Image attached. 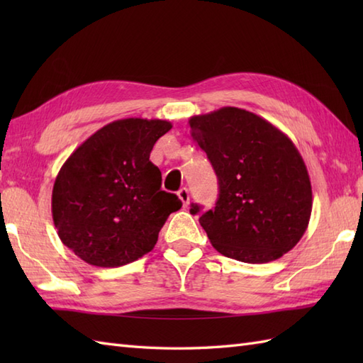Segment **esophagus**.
<instances>
[{"label":"esophagus","mask_w":363,"mask_h":363,"mask_svg":"<svg viewBox=\"0 0 363 363\" xmlns=\"http://www.w3.org/2000/svg\"><path fill=\"white\" fill-rule=\"evenodd\" d=\"M177 196H179V199L182 201V206L184 207H187L189 206V201H190V194H189V190L184 187V189H181L179 191H177Z\"/></svg>","instance_id":"34e87169"}]
</instances>
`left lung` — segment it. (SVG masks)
<instances>
[{
  "label": "left lung",
  "mask_w": 363,
  "mask_h": 363,
  "mask_svg": "<svg viewBox=\"0 0 363 363\" xmlns=\"http://www.w3.org/2000/svg\"><path fill=\"white\" fill-rule=\"evenodd\" d=\"M189 125L218 177L215 209L199 217L213 248L246 264H267L295 248L309 226L312 186L289 135L229 106L195 115Z\"/></svg>",
  "instance_id": "8db88e82"
}]
</instances>
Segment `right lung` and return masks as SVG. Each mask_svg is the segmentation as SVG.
Instances as JSON below:
<instances>
[{"label": "right lung", "instance_id": "right-lung-1", "mask_svg": "<svg viewBox=\"0 0 363 363\" xmlns=\"http://www.w3.org/2000/svg\"><path fill=\"white\" fill-rule=\"evenodd\" d=\"M167 120L123 118L98 129L65 160L51 212L62 243L94 267L113 268L148 254L181 199L162 190L150 160Z\"/></svg>", "mask_w": 363, "mask_h": 363}]
</instances>
